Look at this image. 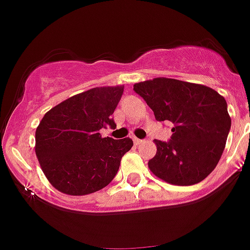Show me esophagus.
<instances>
[{
    "label": "esophagus",
    "instance_id": "esophagus-1",
    "mask_svg": "<svg viewBox=\"0 0 250 250\" xmlns=\"http://www.w3.org/2000/svg\"><path fill=\"white\" fill-rule=\"evenodd\" d=\"M133 142H134V145H137V146H140V145H143V143H146V141H145V140H138V138H133Z\"/></svg>",
    "mask_w": 250,
    "mask_h": 250
}]
</instances>
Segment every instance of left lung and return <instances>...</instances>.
Listing matches in <instances>:
<instances>
[{"label":"left lung","instance_id":"left-lung-1","mask_svg":"<svg viewBox=\"0 0 250 250\" xmlns=\"http://www.w3.org/2000/svg\"><path fill=\"white\" fill-rule=\"evenodd\" d=\"M158 122L173 125L170 141H158L148 161L156 176L172 185L188 186L209 176L225 148L231 119L228 104L209 86L156 78L133 85Z\"/></svg>","mask_w":250,"mask_h":250}]
</instances>
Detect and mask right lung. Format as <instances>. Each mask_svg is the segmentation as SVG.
Returning <instances> with one entry per match:
<instances>
[{"label": "right lung", "instance_id": "right-lung-1", "mask_svg": "<svg viewBox=\"0 0 250 250\" xmlns=\"http://www.w3.org/2000/svg\"><path fill=\"white\" fill-rule=\"evenodd\" d=\"M123 90L122 85L93 88L62 102L41 119L35 152L54 188L80 196L102 190L114 179L133 142L102 137L99 132L116 127L112 114Z\"/></svg>", "mask_w": 250, "mask_h": 250}]
</instances>
